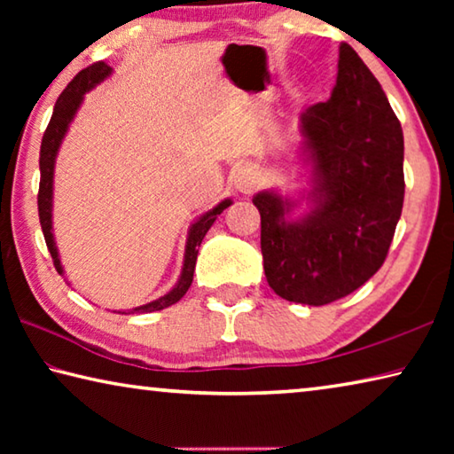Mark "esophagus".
<instances>
[{
    "label": "esophagus",
    "instance_id": "34e87169",
    "mask_svg": "<svg viewBox=\"0 0 454 454\" xmlns=\"http://www.w3.org/2000/svg\"><path fill=\"white\" fill-rule=\"evenodd\" d=\"M258 186V176L252 166H244L234 176V188L240 192V194H250Z\"/></svg>",
    "mask_w": 454,
    "mask_h": 454
}]
</instances>
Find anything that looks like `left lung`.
<instances>
[{
	"label": "left lung",
	"mask_w": 454,
	"mask_h": 454,
	"mask_svg": "<svg viewBox=\"0 0 454 454\" xmlns=\"http://www.w3.org/2000/svg\"><path fill=\"white\" fill-rule=\"evenodd\" d=\"M298 121L310 190L298 200L264 190L252 202L270 288L284 301L322 306L363 286L388 254L404 200V137L379 80L348 43L338 50L330 99ZM301 199L311 210L290 219Z\"/></svg>",
	"instance_id": "left-lung-1"
}]
</instances>
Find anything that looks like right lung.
<instances>
[{
	"label": "right lung",
	"mask_w": 454,
	"mask_h": 454,
	"mask_svg": "<svg viewBox=\"0 0 454 454\" xmlns=\"http://www.w3.org/2000/svg\"><path fill=\"white\" fill-rule=\"evenodd\" d=\"M112 75V67L104 64V61H98V64L82 70L75 78L67 83V88L61 91L58 98L56 106H53L51 120L48 124V129L43 132L42 137V150H40V194H37V210H40V224L42 232L45 238V244H48V250L53 258V266H56L58 274L64 276V266L59 262V252L56 246V238L51 232V208H53V168H56V156L59 152V145L64 142L67 134V128L78 114L80 106L83 102V96L88 94L90 90H94L98 83H102L106 78ZM232 204V200L226 198L222 200L218 206H214L212 210L202 214L194 224L188 230L186 238V250H184V264L178 282L174 284V288L168 292V294L156 298L144 306H136V309L120 314H134V312H156L168 309L180 301V298L186 294L192 280H194V268H196V258H198V248L202 244L206 232H208L210 226L216 222V218L224 212L228 206Z\"/></svg>",
	"instance_id": "right-lung-1"
}]
</instances>
